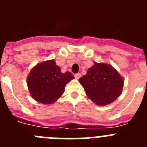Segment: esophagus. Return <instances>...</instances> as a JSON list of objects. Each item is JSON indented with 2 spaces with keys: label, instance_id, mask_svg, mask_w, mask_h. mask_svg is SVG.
Segmentation results:
<instances>
[{
  "label": "esophagus",
  "instance_id": "obj_1",
  "mask_svg": "<svg viewBox=\"0 0 147 147\" xmlns=\"http://www.w3.org/2000/svg\"><path fill=\"white\" fill-rule=\"evenodd\" d=\"M74 76H75V78H76V79L79 80V79L81 77V74H79V73H77V74H75Z\"/></svg>",
  "mask_w": 147,
  "mask_h": 147
}]
</instances>
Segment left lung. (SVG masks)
Here are the masks:
<instances>
[{
	"label": "left lung",
	"instance_id": "1",
	"mask_svg": "<svg viewBox=\"0 0 147 147\" xmlns=\"http://www.w3.org/2000/svg\"><path fill=\"white\" fill-rule=\"evenodd\" d=\"M79 81L88 98L101 106L114 102L120 96L124 85L122 77L112 66L97 62Z\"/></svg>",
	"mask_w": 147,
	"mask_h": 147
}]
</instances>
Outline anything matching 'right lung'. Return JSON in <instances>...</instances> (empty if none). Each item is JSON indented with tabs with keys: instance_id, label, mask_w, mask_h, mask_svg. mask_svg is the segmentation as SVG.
<instances>
[{
	"instance_id": "right-lung-1",
	"label": "right lung",
	"mask_w": 147,
	"mask_h": 147,
	"mask_svg": "<svg viewBox=\"0 0 147 147\" xmlns=\"http://www.w3.org/2000/svg\"><path fill=\"white\" fill-rule=\"evenodd\" d=\"M74 79L71 73L62 74L54 59L41 62L32 69L27 79L30 94L45 105L56 102L64 93L65 86Z\"/></svg>"
}]
</instances>
